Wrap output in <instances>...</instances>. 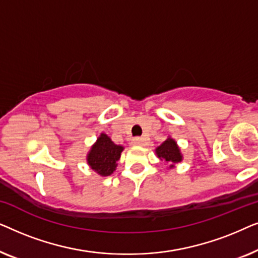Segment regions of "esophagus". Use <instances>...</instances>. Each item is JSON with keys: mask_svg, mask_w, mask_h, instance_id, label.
Masks as SVG:
<instances>
[{"mask_svg": "<svg viewBox=\"0 0 258 258\" xmlns=\"http://www.w3.org/2000/svg\"><path fill=\"white\" fill-rule=\"evenodd\" d=\"M146 143V139L144 137H134L133 144L134 146H143Z\"/></svg>", "mask_w": 258, "mask_h": 258, "instance_id": "34e87169", "label": "esophagus"}]
</instances>
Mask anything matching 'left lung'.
Here are the masks:
<instances>
[{"instance_id":"1","label":"left lung","mask_w":258,"mask_h":258,"mask_svg":"<svg viewBox=\"0 0 258 258\" xmlns=\"http://www.w3.org/2000/svg\"><path fill=\"white\" fill-rule=\"evenodd\" d=\"M157 156L161 160H164L167 163L170 164V168L177 162L182 161V155L179 153L177 144L172 139H168L161 144L156 149Z\"/></svg>"}]
</instances>
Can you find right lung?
<instances>
[{
	"label": "right lung",
	"mask_w": 258,
	"mask_h": 258,
	"mask_svg": "<svg viewBox=\"0 0 258 258\" xmlns=\"http://www.w3.org/2000/svg\"><path fill=\"white\" fill-rule=\"evenodd\" d=\"M122 150L123 147L115 144L105 134H101L88 154V164L101 176L111 175L117 165L116 162L121 157Z\"/></svg>",
	"instance_id": "add662e5"
}]
</instances>
